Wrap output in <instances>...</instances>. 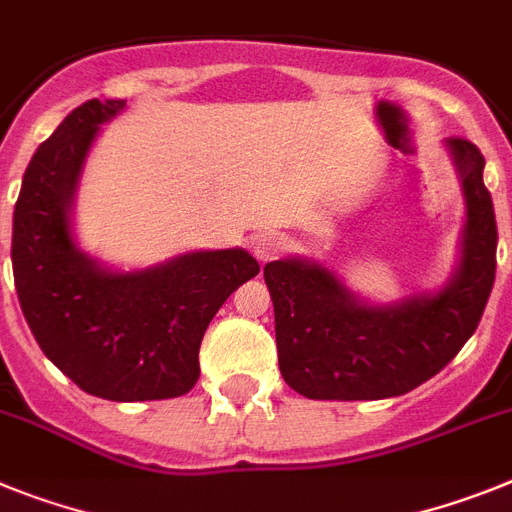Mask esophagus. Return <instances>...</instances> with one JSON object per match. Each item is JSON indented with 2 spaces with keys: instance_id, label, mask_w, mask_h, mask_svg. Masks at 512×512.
Returning <instances> with one entry per match:
<instances>
[{
  "instance_id": "esophagus-1",
  "label": "esophagus",
  "mask_w": 512,
  "mask_h": 512,
  "mask_svg": "<svg viewBox=\"0 0 512 512\" xmlns=\"http://www.w3.org/2000/svg\"><path fill=\"white\" fill-rule=\"evenodd\" d=\"M282 246H285V243H282V238H279L277 233H264L253 240V253H256V259L259 261H269L282 251Z\"/></svg>"
}]
</instances>
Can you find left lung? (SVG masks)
I'll list each match as a JSON object with an SVG mask.
<instances>
[{
	"label": "left lung",
	"instance_id": "8db88e82",
	"mask_svg": "<svg viewBox=\"0 0 512 512\" xmlns=\"http://www.w3.org/2000/svg\"><path fill=\"white\" fill-rule=\"evenodd\" d=\"M448 150L464 186L466 225L461 264L440 292L396 305H365L313 261L279 259L264 266L279 370L300 396L326 401L401 396L438 375L476 331L495 285V207L476 144L451 137Z\"/></svg>",
	"mask_w": 512,
	"mask_h": 512
}]
</instances>
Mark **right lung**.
Returning <instances> with one entry per match:
<instances>
[{
    "label": "right lung",
    "mask_w": 512,
    "mask_h": 512,
    "mask_svg": "<svg viewBox=\"0 0 512 512\" xmlns=\"http://www.w3.org/2000/svg\"><path fill=\"white\" fill-rule=\"evenodd\" d=\"M126 100H87L41 144L12 217L17 298L43 355L108 401L183 396L199 381L214 313L259 261L243 248L183 253L144 272H108L74 246L72 199L98 126Z\"/></svg>",
    "instance_id": "obj_1"
}]
</instances>
